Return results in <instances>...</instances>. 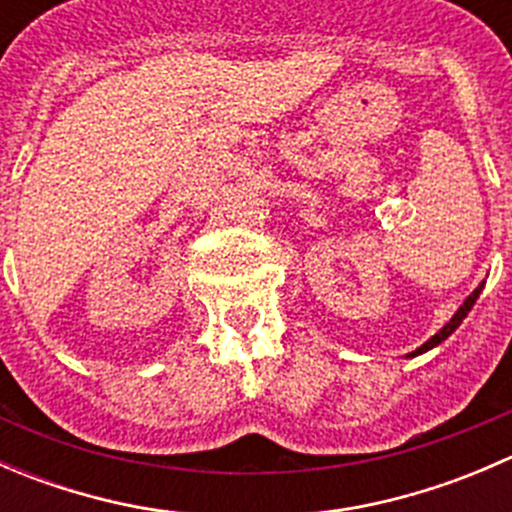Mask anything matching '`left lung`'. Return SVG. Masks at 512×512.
Segmentation results:
<instances>
[{"label": "left lung", "instance_id": "obj_1", "mask_svg": "<svg viewBox=\"0 0 512 512\" xmlns=\"http://www.w3.org/2000/svg\"><path fill=\"white\" fill-rule=\"evenodd\" d=\"M480 289H483V285H478L476 289H473V294H471V297H468L466 302H463V307L458 309L456 314H453V319H451V322L446 324V327L441 329V332H438V334H433V337L428 339V342L423 344V347H418L416 352H414V354H409V356H416V354H423V352H428V349H433V347H436V344H441L443 339H448V337H451V334L456 332L458 327H461V322H463V319L468 317V312H471V309H473V304H476V299H478Z\"/></svg>", "mask_w": 512, "mask_h": 512}]
</instances>
